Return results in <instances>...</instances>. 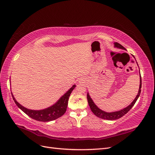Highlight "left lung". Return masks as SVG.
Segmentation results:
<instances>
[{
    "label": "left lung",
    "instance_id": "8db88e82",
    "mask_svg": "<svg viewBox=\"0 0 155 155\" xmlns=\"http://www.w3.org/2000/svg\"><path fill=\"white\" fill-rule=\"evenodd\" d=\"M114 46L115 47H117L118 48H121V49H124L125 50V48L124 47V46L120 45L118 43H114ZM140 88H139V91H138V93L137 96V97H135V99L134 100V101L131 103V104L128 106L125 109L120 110L119 111H116V112H106L105 111H103L102 110H101L100 109H99L96 105L94 101H92V100L91 99V97L89 96L88 93L87 94V100H88V105L90 106L91 109L92 110V112L98 118H100L104 120H117L119 119L121 117L124 116L125 114H126L127 112L131 109L134 105L135 104L136 101H137L138 98L140 96V92H141V87H142V78H141V75L140 74Z\"/></svg>",
    "mask_w": 155,
    "mask_h": 155
}]
</instances>
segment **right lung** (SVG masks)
<instances>
[{"label":"right lung","mask_w":155,"mask_h":155,"mask_svg":"<svg viewBox=\"0 0 155 155\" xmlns=\"http://www.w3.org/2000/svg\"><path fill=\"white\" fill-rule=\"evenodd\" d=\"M75 87H76V85H74L52 106L46 108L45 109L39 110H34L26 109V108L18 104L15 100L12 94V96L17 107L24 112L25 114L30 116V118L39 121H50L60 118L61 116H62L65 113V112L67 110L68 101L70 94H71Z\"/></svg>","instance_id":"right-lung-1"}]
</instances>
